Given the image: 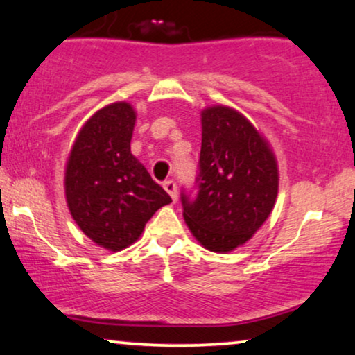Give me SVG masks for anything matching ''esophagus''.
<instances>
[{"label": "esophagus", "instance_id": "obj_1", "mask_svg": "<svg viewBox=\"0 0 355 355\" xmlns=\"http://www.w3.org/2000/svg\"><path fill=\"white\" fill-rule=\"evenodd\" d=\"M162 187H164V190L168 193L170 195V198H172L173 201H177V185H175V182L173 180H167V182H164L162 183Z\"/></svg>", "mask_w": 355, "mask_h": 355}]
</instances>
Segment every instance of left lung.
I'll use <instances>...</instances> for the list:
<instances>
[{"instance_id": "left-lung-1", "label": "left lung", "mask_w": 355, "mask_h": 355, "mask_svg": "<svg viewBox=\"0 0 355 355\" xmlns=\"http://www.w3.org/2000/svg\"><path fill=\"white\" fill-rule=\"evenodd\" d=\"M201 126L198 193L182 191L183 217L202 247L232 252L271 214L279 170L268 141L234 108H205Z\"/></svg>"}]
</instances>
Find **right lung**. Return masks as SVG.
<instances>
[{"label":"right lung","instance_id":"obj_1","mask_svg":"<svg viewBox=\"0 0 355 355\" xmlns=\"http://www.w3.org/2000/svg\"><path fill=\"white\" fill-rule=\"evenodd\" d=\"M136 112L115 102L94 113L79 131L64 172L69 212L98 247L120 252L172 198L131 154Z\"/></svg>","mask_w":355,"mask_h":355}]
</instances>
